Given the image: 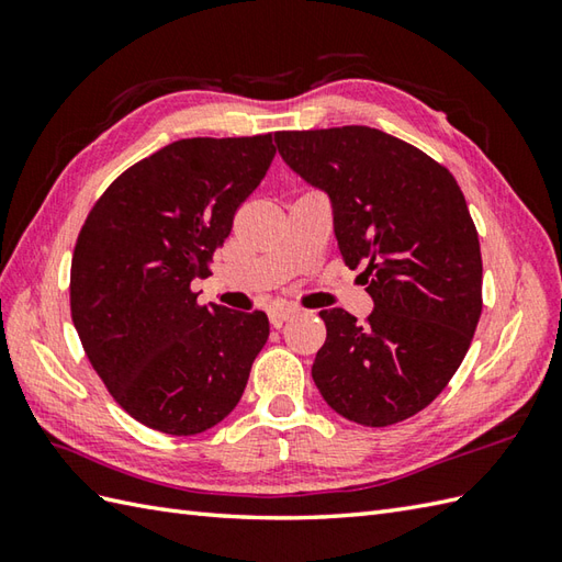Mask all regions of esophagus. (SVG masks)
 I'll return each instance as SVG.
<instances>
[{
  "label": "esophagus",
  "mask_w": 562,
  "mask_h": 562,
  "mask_svg": "<svg viewBox=\"0 0 562 562\" xmlns=\"http://www.w3.org/2000/svg\"><path fill=\"white\" fill-rule=\"evenodd\" d=\"M296 314V308L294 306H272L270 312H268V318H270V324L274 326V328H280L284 321L288 318H292Z\"/></svg>",
  "instance_id": "34e87169"
}]
</instances>
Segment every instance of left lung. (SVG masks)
Instances as JSON below:
<instances>
[{
    "label": "left lung",
    "mask_w": 562,
    "mask_h": 562,
    "mask_svg": "<svg viewBox=\"0 0 562 562\" xmlns=\"http://www.w3.org/2000/svg\"><path fill=\"white\" fill-rule=\"evenodd\" d=\"M294 173L330 198L333 229L374 312L326 308L312 376L338 415L367 427L408 420L463 362L483 312L479 232L445 166L364 125L274 133Z\"/></svg>",
    "instance_id": "8db88e82"
}]
</instances>
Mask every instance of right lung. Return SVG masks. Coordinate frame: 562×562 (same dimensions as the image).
Instances as JSON below:
<instances>
[{
	"instance_id": "1",
	"label": "right lung",
	"mask_w": 562,
	"mask_h": 562,
	"mask_svg": "<svg viewBox=\"0 0 562 562\" xmlns=\"http://www.w3.org/2000/svg\"><path fill=\"white\" fill-rule=\"evenodd\" d=\"M274 157L272 135L178 139L130 166L91 207L69 274L71 321L125 413L164 435L222 423L268 340L262 312L190 290Z\"/></svg>"
}]
</instances>
